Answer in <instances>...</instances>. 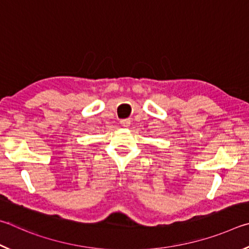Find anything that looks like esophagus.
I'll use <instances>...</instances> for the list:
<instances>
[{"mask_svg":"<svg viewBox=\"0 0 249 249\" xmlns=\"http://www.w3.org/2000/svg\"><path fill=\"white\" fill-rule=\"evenodd\" d=\"M121 125H124V127H128V125L130 124V119H122L120 121Z\"/></svg>","mask_w":249,"mask_h":249,"instance_id":"34e87169","label":"esophagus"}]
</instances>
